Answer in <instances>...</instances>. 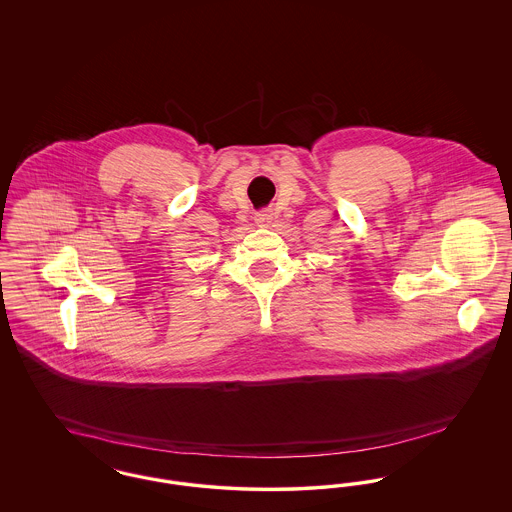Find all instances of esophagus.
<instances>
[{
    "mask_svg": "<svg viewBox=\"0 0 512 512\" xmlns=\"http://www.w3.org/2000/svg\"><path fill=\"white\" fill-rule=\"evenodd\" d=\"M270 220H272V213H270V211H259V213H255V222H257L259 226H268Z\"/></svg>",
    "mask_w": 512,
    "mask_h": 512,
    "instance_id": "1",
    "label": "esophagus"
}]
</instances>
